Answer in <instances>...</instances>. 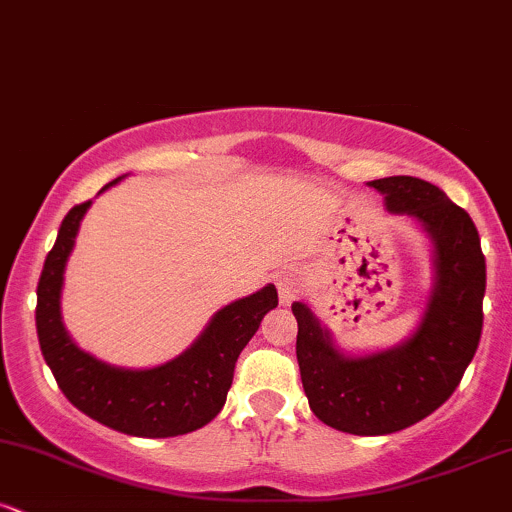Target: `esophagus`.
I'll return each mask as SVG.
<instances>
[{"label": "esophagus", "instance_id": "obj_1", "mask_svg": "<svg viewBox=\"0 0 512 512\" xmlns=\"http://www.w3.org/2000/svg\"><path fill=\"white\" fill-rule=\"evenodd\" d=\"M303 286V276L296 269H284V272L276 274V289H279L281 303L289 305L291 301H296L303 293Z\"/></svg>", "mask_w": 512, "mask_h": 512}]
</instances>
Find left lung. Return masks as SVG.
<instances>
[{
  "label": "left lung",
  "mask_w": 512,
  "mask_h": 512,
  "mask_svg": "<svg viewBox=\"0 0 512 512\" xmlns=\"http://www.w3.org/2000/svg\"><path fill=\"white\" fill-rule=\"evenodd\" d=\"M390 214L414 216L433 243L436 284L407 342L346 356L308 305L293 303L296 356L310 409L354 436H385L426 419L460 385L484 325L486 260L474 221L431 182L392 175L368 182Z\"/></svg>",
  "instance_id": "8db88e82"
}]
</instances>
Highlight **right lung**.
Wrapping results in <instances>:
<instances>
[{
    "label": "right lung",
    "mask_w": 512,
    "mask_h": 512,
    "mask_svg": "<svg viewBox=\"0 0 512 512\" xmlns=\"http://www.w3.org/2000/svg\"><path fill=\"white\" fill-rule=\"evenodd\" d=\"M120 180L108 182L103 190ZM88 207L91 199L64 216L38 281L35 327L45 363L64 397L113 431L137 438H170L207 426L226 404L240 351L260 330L262 317L279 305L276 289L267 284L221 308L195 344L163 366L129 370L98 361L72 342L60 310L64 267Z\"/></svg>",
    "instance_id": "1"
}]
</instances>
